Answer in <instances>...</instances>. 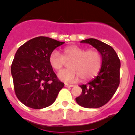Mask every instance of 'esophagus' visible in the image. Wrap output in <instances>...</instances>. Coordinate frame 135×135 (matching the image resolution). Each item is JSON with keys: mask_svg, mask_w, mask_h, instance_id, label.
<instances>
[{"mask_svg": "<svg viewBox=\"0 0 135 135\" xmlns=\"http://www.w3.org/2000/svg\"><path fill=\"white\" fill-rule=\"evenodd\" d=\"M65 87H73L74 85H71V84H65Z\"/></svg>", "mask_w": 135, "mask_h": 135, "instance_id": "34e87169", "label": "esophagus"}]
</instances>
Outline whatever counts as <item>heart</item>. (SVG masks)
Instances as JSON below:
<instances>
[{
    "mask_svg": "<svg viewBox=\"0 0 135 135\" xmlns=\"http://www.w3.org/2000/svg\"><path fill=\"white\" fill-rule=\"evenodd\" d=\"M51 66L55 71L61 70L66 62L69 69L61 71L59 79L66 82H76L80 78L82 82L90 80L99 73L103 64V58L100 51L96 49H86L76 45L65 46L63 55L57 51H52L49 57Z\"/></svg>",
    "mask_w": 135,
    "mask_h": 135,
    "instance_id": "b5f03b06",
    "label": "heart"
}]
</instances>
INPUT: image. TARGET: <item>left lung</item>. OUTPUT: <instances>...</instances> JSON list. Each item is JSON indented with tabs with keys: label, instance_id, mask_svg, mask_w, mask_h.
<instances>
[{
	"label": "left lung",
	"instance_id": "obj_1",
	"mask_svg": "<svg viewBox=\"0 0 135 135\" xmlns=\"http://www.w3.org/2000/svg\"><path fill=\"white\" fill-rule=\"evenodd\" d=\"M100 51L103 64L96 78L86 84L80 85L82 93L76 97L78 105L86 108H99L112 99L120 84V61L112 46L95 38L82 40Z\"/></svg>",
	"mask_w": 135,
	"mask_h": 135
}]
</instances>
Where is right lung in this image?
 Wrapping results in <instances>:
<instances>
[{"label":"right lung","mask_w":135,"mask_h":135,"mask_svg":"<svg viewBox=\"0 0 135 135\" xmlns=\"http://www.w3.org/2000/svg\"><path fill=\"white\" fill-rule=\"evenodd\" d=\"M64 42L36 37L21 45L11 65L14 90L18 99L32 109L53 104L64 83L59 81L49 61L50 54Z\"/></svg>","instance_id":"1"}]
</instances>
